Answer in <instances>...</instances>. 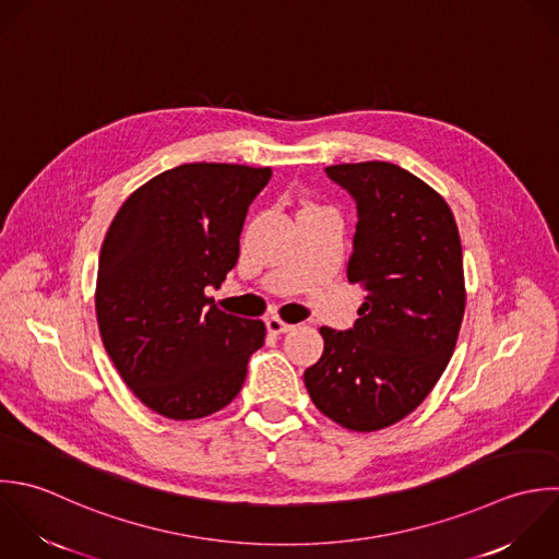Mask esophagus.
I'll return each instance as SVG.
<instances>
[{
  "label": "esophagus",
  "instance_id": "34e87169",
  "mask_svg": "<svg viewBox=\"0 0 559 559\" xmlns=\"http://www.w3.org/2000/svg\"><path fill=\"white\" fill-rule=\"evenodd\" d=\"M265 326H267V331L272 333V335H283V333H287V331H292L294 326L292 324H287V322H283L281 318H276V316H272V318H267V322H265Z\"/></svg>",
  "mask_w": 559,
  "mask_h": 559
}]
</instances>
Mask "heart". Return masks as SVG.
<instances>
[{"mask_svg": "<svg viewBox=\"0 0 559 559\" xmlns=\"http://www.w3.org/2000/svg\"><path fill=\"white\" fill-rule=\"evenodd\" d=\"M309 209H316V206H309Z\"/></svg>", "mask_w": 559, "mask_h": 559, "instance_id": "heart-1", "label": "heart"}]
</instances>
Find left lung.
<instances>
[{
  "label": "left lung",
  "mask_w": 559,
  "mask_h": 559,
  "mask_svg": "<svg viewBox=\"0 0 559 559\" xmlns=\"http://www.w3.org/2000/svg\"><path fill=\"white\" fill-rule=\"evenodd\" d=\"M357 204L348 281L364 287L353 329L322 326L324 353L305 370L313 405L350 431L409 416L447 370L466 309L462 241L449 204L407 169H324Z\"/></svg>",
  "instance_id": "left-lung-1"
}]
</instances>
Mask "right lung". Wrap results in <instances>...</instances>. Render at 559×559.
Segmentation results:
<instances>
[{"instance_id":"1","label":"right lung","mask_w":559,"mask_h":559,"mask_svg":"<svg viewBox=\"0 0 559 559\" xmlns=\"http://www.w3.org/2000/svg\"><path fill=\"white\" fill-rule=\"evenodd\" d=\"M270 167L187 163L139 187L99 252L95 313L108 357L134 396L171 420L226 407L241 390L265 324L219 311L248 206Z\"/></svg>"}]
</instances>
